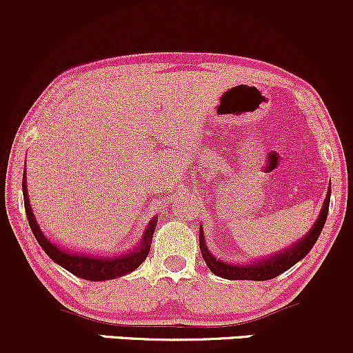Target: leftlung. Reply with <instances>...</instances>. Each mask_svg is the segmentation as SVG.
I'll list each match as a JSON object with an SVG mask.
<instances>
[{
	"label": "left lung",
	"mask_w": 353,
	"mask_h": 353,
	"mask_svg": "<svg viewBox=\"0 0 353 353\" xmlns=\"http://www.w3.org/2000/svg\"><path fill=\"white\" fill-rule=\"evenodd\" d=\"M330 185L327 190L325 201H323L322 209L317 221L314 222L312 229L303 236L301 241H297L295 244L289 245L287 249L281 250V252H275L265 259H259V261L247 262V264H234V262H225L221 259L214 257V254L210 252L205 245L204 232H199V247L202 257H204L205 264L210 269V272L219 275L222 279H228V281H269V279L277 277L285 270H289L290 267L297 264L299 261H302L307 254L310 252V249L314 247L315 242L322 232L323 224L327 221V214H329V204H330Z\"/></svg>",
	"instance_id": "8db88e82"
}]
</instances>
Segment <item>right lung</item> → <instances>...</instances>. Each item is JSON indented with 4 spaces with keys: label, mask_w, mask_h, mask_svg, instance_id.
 I'll return each mask as SVG.
<instances>
[{
    "label": "right lung",
    "mask_w": 353,
    "mask_h": 353,
    "mask_svg": "<svg viewBox=\"0 0 353 353\" xmlns=\"http://www.w3.org/2000/svg\"><path fill=\"white\" fill-rule=\"evenodd\" d=\"M23 197H24V209H26L28 224L33 230L36 241L41 245V249L46 252L56 264L66 269L68 272L74 274L76 277L84 279V281H109V279L123 277L125 274H131L144 262L151 250L152 234L156 229L157 217H152L151 222L145 228L141 242L132 250L128 252L112 255V257H104V255H94L89 252H74V250L61 247L56 242H52L50 237L44 236L41 228L38 225L33 209L30 204V196H28L26 188V169L23 172Z\"/></svg>",
    "instance_id": "add662e5"
}]
</instances>
